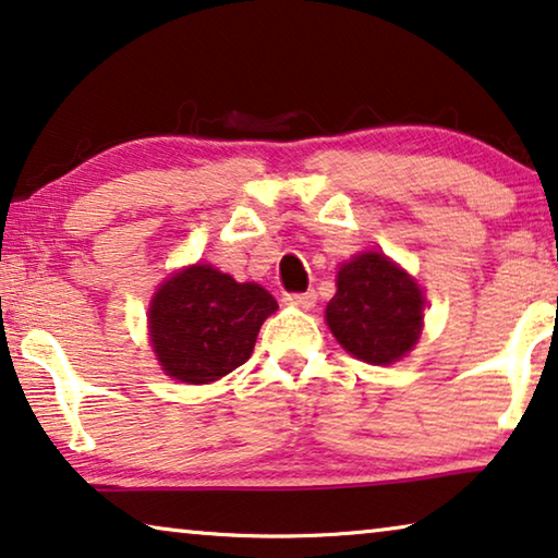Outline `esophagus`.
Returning a JSON list of instances; mask_svg holds the SVG:
<instances>
[{"label":"esophagus","instance_id":"esophagus-1","mask_svg":"<svg viewBox=\"0 0 558 558\" xmlns=\"http://www.w3.org/2000/svg\"><path fill=\"white\" fill-rule=\"evenodd\" d=\"M315 290H305V293H288L282 301L288 305H295V307H313L315 305Z\"/></svg>","mask_w":558,"mask_h":558}]
</instances>
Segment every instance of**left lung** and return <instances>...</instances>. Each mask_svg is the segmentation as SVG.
<instances>
[{
  "label": "left lung",
  "instance_id": "8db88e82",
  "mask_svg": "<svg viewBox=\"0 0 558 558\" xmlns=\"http://www.w3.org/2000/svg\"><path fill=\"white\" fill-rule=\"evenodd\" d=\"M326 320L348 353L386 365L418 340L423 295L384 253H363L338 270V293L326 307Z\"/></svg>",
  "mask_w": 558,
  "mask_h": 558
}]
</instances>
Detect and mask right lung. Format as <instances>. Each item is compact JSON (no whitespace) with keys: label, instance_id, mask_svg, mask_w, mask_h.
Wrapping results in <instances>:
<instances>
[{"label":"right lung","instance_id":"1","mask_svg":"<svg viewBox=\"0 0 558 558\" xmlns=\"http://www.w3.org/2000/svg\"><path fill=\"white\" fill-rule=\"evenodd\" d=\"M276 298L213 265L172 276L149 305V340L162 371L182 384H210L251 359Z\"/></svg>","mask_w":558,"mask_h":558}]
</instances>
